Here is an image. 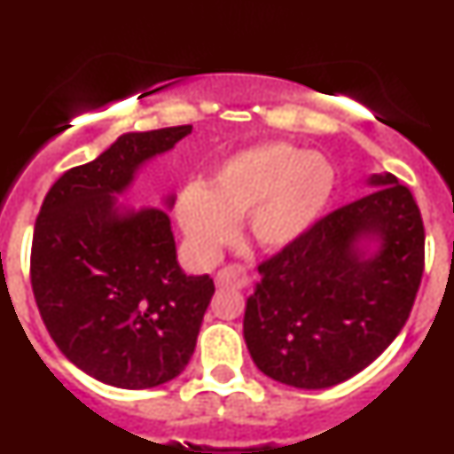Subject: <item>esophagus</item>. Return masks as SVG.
<instances>
[{"mask_svg": "<svg viewBox=\"0 0 454 454\" xmlns=\"http://www.w3.org/2000/svg\"><path fill=\"white\" fill-rule=\"evenodd\" d=\"M247 284V272L243 266H224L215 272V286L218 288H243Z\"/></svg>", "mask_w": 454, "mask_h": 454, "instance_id": "1", "label": "esophagus"}]
</instances>
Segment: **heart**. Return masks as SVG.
<instances>
[{
  "label": "heart",
  "mask_w": 454,
  "mask_h": 454,
  "mask_svg": "<svg viewBox=\"0 0 454 454\" xmlns=\"http://www.w3.org/2000/svg\"><path fill=\"white\" fill-rule=\"evenodd\" d=\"M334 191V170L323 156L286 143H263L220 163L207 186L188 184L175 218L186 246L211 262L246 218L247 234L263 250H284L302 239Z\"/></svg>",
  "instance_id": "1"
}]
</instances>
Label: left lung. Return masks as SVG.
Returning <instances> with one entry per match:
<instances>
[{"instance_id": "left-lung-1", "label": "left lung", "mask_w": 454, "mask_h": 454, "mask_svg": "<svg viewBox=\"0 0 454 454\" xmlns=\"http://www.w3.org/2000/svg\"><path fill=\"white\" fill-rule=\"evenodd\" d=\"M259 266L243 336L263 375L330 388L371 366L400 334L425 266L419 204L391 172Z\"/></svg>"}]
</instances>
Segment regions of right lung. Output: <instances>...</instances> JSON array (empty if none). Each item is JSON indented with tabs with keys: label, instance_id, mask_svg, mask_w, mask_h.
Returning a JSON list of instances; mask_svg holds the SVG:
<instances>
[{
	"label": "right lung",
	"instance_id": "obj_1",
	"mask_svg": "<svg viewBox=\"0 0 454 454\" xmlns=\"http://www.w3.org/2000/svg\"><path fill=\"white\" fill-rule=\"evenodd\" d=\"M191 131L182 124L122 134L95 161L63 172L35 220L31 286L43 323L74 366L111 387L175 380L215 291L208 275L179 268L166 211L115 200Z\"/></svg>",
	"mask_w": 454,
	"mask_h": 454
}]
</instances>
